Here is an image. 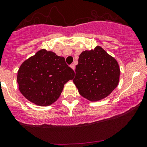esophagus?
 <instances>
[{
    "label": "esophagus",
    "instance_id": "1",
    "mask_svg": "<svg viewBox=\"0 0 147 147\" xmlns=\"http://www.w3.org/2000/svg\"><path fill=\"white\" fill-rule=\"evenodd\" d=\"M71 68L73 70H75V65H74V64H71Z\"/></svg>",
    "mask_w": 147,
    "mask_h": 147
}]
</instances>
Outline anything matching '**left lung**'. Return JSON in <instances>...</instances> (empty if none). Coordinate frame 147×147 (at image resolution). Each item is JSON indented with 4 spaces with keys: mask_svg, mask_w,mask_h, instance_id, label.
<instances>
[{
    "mask_svg": "<svg viewBox=\"0 0 147 147\" xmlns=\"http://www.w3.org/2000/svg\"><path fill=\"white\" fill-rule=\"evenodd\" d=\"M119 79L118 61L102 47L80 53L74 83L82 97L90 102L102 100L113 92Z\"/></svg>",
    "mask_w": 147,
    "mask_h": 147,
    "instance_id": "8db88e82",
    "label": "left lung"
}]
</instances>
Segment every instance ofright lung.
<instances>
[{
	"instance_id": "add662e5",
	"label": "right lung",
	"mask_w": 147,
	"mask_h": 147,
	"mask_svg": "<svg viewBox=\"0 0 147 147\" xmlns=\"http://www.w3.org/2000/svg\"><path fill=\"white\" fill-rule=\"evenodd\" d=\"M74 74L63 57L42 49L21 64L17 81L25 98L38 106L47 107L57 100L64 84L74 79Z\"/></svg>"
}]
</instances>
